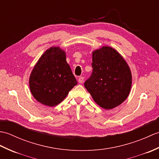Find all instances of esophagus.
Returning <instances> with one entry per match:
<instances>
[{
    "label": "esophagus",
    "mask_w": 159,
    "mask_h": 159,
    "mask_svg": "<svg viewBox=\"0 0 159 159\" xmlns=\"http://www.w3.org/2000/svg\"><path fill=\"white\" fill-rule=\"evenodd\" d=\"M78 81L80 83H83L84 82V78L83 76H80L79 78V79H78Z\"/></svg>",
    "instance_id": "1"
}]
</instances>
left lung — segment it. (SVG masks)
<instances>
[{
  "instance_id": "obj_1",
  "label": "left lung",
  "mask_w": 159,
  "mask_h": 159,
  "mask_svg": "<svg viewBox=\"0 0 159 159\" xmlns=\"http://www.w3.org/2000/svg\"><path fill=\"white\" fill-rule=\"evenodd\" d=\"M92 66V74L84 85L96 103L111 109L124 102L130 92L132 74L122 56L103 46L93 52Z\"/></svg>"
}]
</instances>
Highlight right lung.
Instances as JSON below:
<instances>
[{"label": "right lung", "mask_w": 159, "mask_h": 159, "mask_svg": "<svg viewBox=\"0 0 159 159\" xmlns=\"http://www.w3.org/2000/svg\"><path fill=\"white\" fill-rule=\"evenodd\" d=\"M77 85L64 50L59 47L46 50L33 67L29 87L33 97L43 105L54 107L66 98Z\"/></svg>", "instance_id": "1"}]
</instances>
